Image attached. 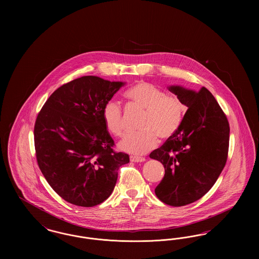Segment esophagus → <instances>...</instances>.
Masks as SVG:
<instances>
[{"mask_svg": "<svg viewBox=\"0 0 259 259\" xmlns=\"http://www.w3.org/2000/svg\"><path fill=\"white\" fill-rule=\"evenodd\" d=\"M130 160L132 162H145L146 158L145 157H140V156H135V155H131L130 156Z\"/></svg>", "mask_w": 259, "mask_h": 259, "instance_id": "obj_1", "label": "esophagus"}]
</instances>
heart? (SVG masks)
I'll return each mask as SVG.
<instances>
[{"label": "heart", "mask_w": 259, "mask_h": 259, "mask_svg": "<svg viewBox=\"0 0 259 259\" xmlns=\"http://www.w3.org/2000/svg\"><path fill=\"white\" fill-rule=\"evenodd\" d=\"M124 97L144 111L139 132L129 133L119 143V148L133 154H145L157 146L158 138L169 140L184 120V105L181 100L167 95L159 87L148 82H138L124 92ZM107 128L116 137L124 133L122 110L118 103L111 101L103 110Z\"/></svg>", "instance_id": "heart-1"}]
</instances>
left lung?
<instances>
[{
    "label": "left lung",
    "mask_w": 259,
    "mask_h": 259,
    "mask_svg": "<svg viewBox=\"0 0 259 259\" xmlns=\"http://www.w3.org/2000/svg\"><path fill=\"white\" fill-rule=\"evenodd\" d=\"M168 88L188 110L176 134L149 157L165 168L156 196L167 205L182 207L203 197L215 184L227 160L230 128L206 87L199 91L180 85Z\"/></svg>",
    "instance_id": "1"
}]
</instances>
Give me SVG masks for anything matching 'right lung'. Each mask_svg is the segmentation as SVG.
<instances>
[{
  "instance_id": "add662e5",
  "label": "right lung",
  "mask_w": 259,
  "mask_h": 259,
  "mask_svg": "<svg viewBox=\"0 0 259 259\" xmlns=\"http://www.w3.org/2000/svg\"><path fill=\"white\" fill-rule=\"evenodd\" d=\"M124 84L81 76L56 89L37 114V165L52 189L73 205L93 207L107 200L119 167L130 161L113 150L103 118L106 104Z\"/></svg>"
}]
</instances>
